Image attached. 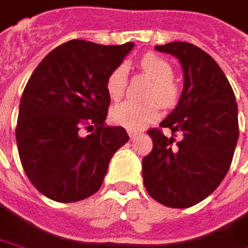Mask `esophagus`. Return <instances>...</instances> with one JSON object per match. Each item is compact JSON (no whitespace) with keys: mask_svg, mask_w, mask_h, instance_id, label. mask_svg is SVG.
<instances>
[{"mask_svg":"<svg viewBox=\"0 0 248 248\" xmlns=\"http://www.w3.org/2000/svg\"><path fill=\"white\" fill-rule=\"evenodd\" d=\"M128 135H129L131 139H134V138H136V135H138V132H135V131H128Z\"/></svg>","mask_w":248,"mask_h":248,"instance_id":"esophagus-1","label":"esophagus"}]
</instances>
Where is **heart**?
Returning <instances> with one entry per match:
<instances>
[{
	"mask_svg": "<svg viewBox=\"0 0 248 248\" xmlns=\"http://www.w3.org/2000/svg\"><path fill=\"white\" fill-rule=\"evenodd\" d=\"M139 66L147 78L153 80L149 95L151 99H157L164 106H170L177 99V87L173 83V68L165 58L157 54H146ZM127 65L121 64L116 66L108 76L106 91L112 99L123 97L127 84ZM159 114V106L155 101L138 104L132 101H124L121 104L114 105L110 110V119L120 127L128 128L131 131H138L146 127L154 120H157Z\"/></svg>",
	"mask_w": 248,
	"mask_h": 248,
	"instance_id": "obj_1",
	"label": "heart"
}]
</instances>
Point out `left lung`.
I'll return each mask as SVG.
<instances>
[{
  "instance_id": "8db88e82",
  "label": "left lung",
  "mask_w": 248,
  "mask_h": 248,
  "mask_svg": "<svg viewBox=\"0 0 248 248\" xmlns=\"http://www.w3.org/2000/svg\"><path fill=\"white\" fill-rule=\"evenodd\" d=\"M179 60L184 76L182 95L161 121L172 136L153 128V150L142 159V176L153 199L168 207L186 209L213 192L225 174L239 138L233 90L218 64L187 42L155 46ZM179 142L172 146L174 136Z\"/></svg>"
}]
</instances>
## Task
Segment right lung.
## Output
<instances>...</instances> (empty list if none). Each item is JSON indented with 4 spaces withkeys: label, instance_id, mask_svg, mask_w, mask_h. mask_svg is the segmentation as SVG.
<instances>
[{
    "label": "right lung",
    "instance_id": "obj_1",
    "mask_svg": "<svg viewBox=\"0 0 248 248\" xmlns=\"http://www.w3.org/2000/svg\"><path fill=\"white\" fill-rule=\"evenodd\" d=\"M135 43L104 46L74 39L51 50L23 91L16 142L23 169L45 197L71 203L95 194L114 153L129 136L106 127L108 76ZM88 124L92 132L81 137Z\"/></svg>",
    "mask_w": 248,
    "mask_h": 248
}]
</instances>
